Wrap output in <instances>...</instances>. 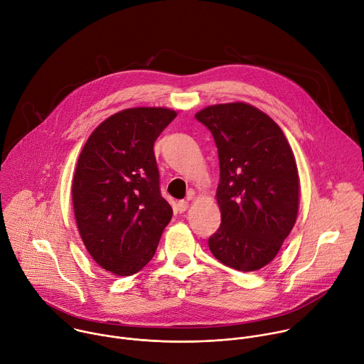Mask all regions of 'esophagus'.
<instances>
[{"mask_svg": "<svg viewBox=\"0 0 364 364\" xmlns=\"http://www.w3.org/2000/svg\"><path fill=\"white\" fill-rule=\"evenodd\" d=\"M187 209H188V201H186V200H181V201H178V203H177V210H178L180 213L186 212Z\"/></svg>", "mask_w": 364, "mask_h": 364, "instance_id": "obj_1", "label": "esophagus"}]
</instances>
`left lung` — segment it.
<instances>
[{"mask_svg":"<svg viewBox=\"0 0 364 364\" xmlns=\"http://www.w3.org/2000/svg\"><path fill=\"white\" fill-rule=\"evenodd\" d=\"M196 119L212 132L220 166L222 223L209 247L229 268L261 269L296 220L299 177L292 149L274 119L243 102L207 107Z\"/></svg>","mask_w":364,"mask_h":364,"instance_id":"obj_1","label":"left lung"}]
</instances>
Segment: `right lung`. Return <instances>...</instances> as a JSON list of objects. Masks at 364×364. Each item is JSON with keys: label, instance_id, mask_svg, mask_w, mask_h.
Returning a JSON list of instances; mask_svg holds the SVG:
<instances>
[{"label": "right lung", "instance_id": "right-lung-1", "mask_svg": "<svg viewBox=\"0 0 364 364\" xmlns=\"http://www.w3.org/2000/svg\"><path fill=\"white\" fill-rule=\"evenodd\" d=\"M176 117L167 108L124 109L90 134L79 155L72 184L77 229L93 261L118 277L151 261L171 220L154 142Z\"/></svg>", "mask_w": 364, "mask_h": 364}]
</instances>
